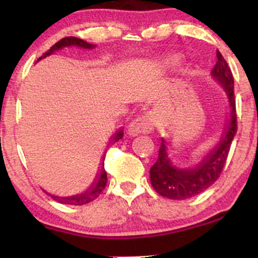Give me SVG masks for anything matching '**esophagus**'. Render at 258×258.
Listing matches in <instances>:
<instances>
[{
	"label": "esophagus",
	"instance_id": "1",
	"mask_svg": "<svg viewBox=\"0 0 258 258\" xmlns=\"http://www.w3.org/2000/svg\"><path fill=\"white\" fill-rule=\"evenodd\" d=\"M155 121L152 115H143V116L138 117V119L131 121L127 126V135L131 137L141 135V133H149L153 131Z\"/></svg>",
	"mask_w": 258,
	"mask_h": 258
}]
</instances>
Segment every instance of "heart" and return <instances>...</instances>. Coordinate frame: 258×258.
<instances>
[{
    "instance_id": "1",
    "label": "heart",
    "mask_w": 258,
    "mask_h": 258,
    "mask_svg": "<svg viewBox=\"0 0 258 258\" xmlns=\"http://www.w3.org/2000/svg\"><path fill=\"white\" fill-rule=\"evenodd\" d=\"M177 63H178V58L177 57H168L166 59V61H165L166 67H174Z\"/></svg>"
}]
</instances>
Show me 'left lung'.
I'll return each instance as SVG.
<instances>
[{
    "instance_id": "obj_1",
    "label": "left lung",
    "mask_w": 258,
    "mask_h": 258,
    "mask_svg": "<svg viewBox=\"0 0 258 258\" xmlns=\"http://www.w3.org/2000/svg\"><path fill=\"white\" fill-rule=\"evenodd\" d=\"M212 78L226 94L228 115L215 146L191 167L174 165L170 158L171 141L161 138V146L155 164L150 167V183L162 197L172 200H185L205 191L217 180L236 133V111L234 100V79L226 59L217 51V63Z\"/></svg>"
}]
</instances>
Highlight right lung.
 <instances>
[{
	"label": "right lung",
	"mask_w": 258,
	"mask_h": 258,
	"mask_svg": "<svg viewBox=\"0 0 258 258\" xmlns=\"http://www.w3.org/2000/svg\"><path fill=\"white\" fill-rule=\"evenodd\" d=\"M65 47H78V48H82V49H93V48H96V44L88 43V42H86V41L81 40V38H78V37H73V36L72 37H64L63 40L58 41L57 43L53 44L51 48L44 53L42 57L38 58L37 60L48 57V55L53 54V53L59 51V49L65 48ZM122 137H123V128L122 127H120V128L111 136L110 139H109L108 147H109V144L115 143V142H117ZM104 156H105V152H104V154H103L102 160H100L98 172H97L96 177H94L93 182L91 183V185L86 189L84 193L72 195V197H59V195L47 193L46 190H43V191L46 194H48L53 200L58 201V203H60V204H67V205L78 206V205H85V204L91 203V201L97 199V198L100 195V193L104 190L106 182H108V176H106V172L104 170Z\"/></svg>",
	"instance_id": "add662e5"
}]
</instances>
